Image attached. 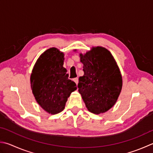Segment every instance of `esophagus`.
Segmentation results:
<instances>
[{
  "instance_id": "esophagus-1",
  "label": "esophagus",
  "mask_w": 153,
  "mask_h": 153,
  "mask_svg": "<svg viewBox=\"0 0 153 153\" xmlns=\"http://www.w3.org/2000/svg\"><path fill=\"white\" fill-rule=\"evenodd\" d=\"M73 80H74V82H75L76 84V85H78V82H79V79H78L77 78H75V79H73Z\"/></svg>"
}]
</instances>
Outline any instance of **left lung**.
I'll use <instances>...</instances> for the list:
<instances>
[{"instance_id":"obj_1","label":"left lung","mask_w":153,"mask_h":153,"mask_svg":"<svg viewBox=\"0 0 153 153\" xmlns=\"http://www.w3.org/2000/svg\"><path fill=\"white\" fill-rule=\"evenodd\" d=\"M80 59L84 75L79 77L78 88L86 107L96 114L106 112L115 105L122 90V75L116 60L102 47L80 53Z\"/></svg>"}]
</instances>
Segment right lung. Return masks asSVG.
I'll return each mask as SVG.
<instances>
[{
  "mask_svg": "<svg viewBox=\"0 0 153 153\" xmlns=\"http://www.w3.org/2000/svg\"><path fill=\"white\" fill-rule=\"evenodd\" d=\"M64 56L58 48H48L37 59L30 74V86L36 101L51 114L64 110L68 98L77 88L63 67Z\"/></svg>",
  "mask_w": 153,
  "mask_h": 153,
  "instance_id": "1",
  "label": "right lung"
}]
</instances>
